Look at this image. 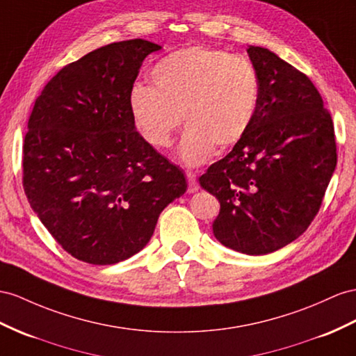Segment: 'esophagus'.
<instances>
[{
	"mask_svg": "<svg viewBox=\"0 0 356 356\" xmlns=\"http://www.w3.org/2000/svg\"><path fill=\"white\" fill-rule=\"evenodd\" d=\"M186 180H188V193L189 194L197 193V191L200 189V185H198L195 175H193V172H186Z\"/></svg>",
	"mask_w": 356,
	"mask_h": 356,
	"instance_id": "1",
	"label": "esophagus"
}]
</instances>
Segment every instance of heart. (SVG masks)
<instances>
[{
	"instance_id": "obj_1",
	"label": "heart",
	"mask_w": 356,
	"mask_h": 356,
	"mask_svg": "<svg viewBox=\"0 0 356 356\" xmlns=\"http://www.w3.org/2000/svg\"><path fill=\"white\" fill-rule=\"evenodd\" d=\"M153 88L135 86L129 96L134 123L154 149H165L184 115L188 131L180 159L202 165L215 147L225 152L238 144L254 122L260 79L248 60L230 52L191 47L171 52L152 70Z\"/></svg>"
}]
</instances>
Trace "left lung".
I'll list each match as a JSON object with an SVG mask.
<instances>
[{"label": "left lung", "instance_id": "8db88e82", "mask_svg": "<svg viewBox=\"0 0 356 356\" xmlns=\"http://www.w3.org/2000/svg\"><path fill=\"white\" fill-rule=\"evenodd\" d=\"M260 79L247 135L200 185L220 200L213 234L250 256L277 251L312 224L337 165L334 123L308 76L277 54L250 47Z\"/></svg>", "mask_w": 356, "mask_h": 356}]
</instances>
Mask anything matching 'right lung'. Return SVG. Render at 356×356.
<instances>
[{
	"label": "right lung",
	"instance_id": "1",
	"mask_svg": "<svg viewBox=\"0 0 356 356\" xmlns=\"http://www.w3.org/2000/svg\"><path fill=\"white\" fill-rule=\"evenodd\" d=\"M159 44L109 43L63 67L38 96L22 147L33 211L72 257L114 265L150 241L161 212L186 193L181 170L135 129L129 96Z\"/></svg>",
	"mask_w": 356,
	"mask_h": 356
}]
</instances>
